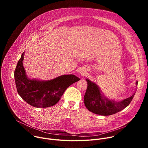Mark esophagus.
I'll list each match as a JSON object with an SVG mask.
<instances>
[{"label": "esophagus", "mask_w": 148, "mask_h": 148, "mask_svg": "<svg viewBox=\"0 0 148 148\" xmlns=\"http://www.w3.org/2000/svg\"><path fill=\"white\" fill-rule=\"evenodd\" d=\"M86 74V70H81V71H80V74H81V75H84Z\"/></svg>", "instance_id": "1"}]
</instances>
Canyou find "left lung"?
<instances>
[{"label": "left lung", "mask_w": 148, "mask_h": 148, "mask_svg": "<svg viewBox=\"0 0 148 148\" xmlns=\"http://www.w3.org/2000/svg\"><path fill=\"white\" fill-rule=\"evenodd\" d=\"M87 88L84 97V104L91 112L101 115L108 116L116 114L128 107L132 100L135 93L122 101H115L103 96L97 84L88 79ZM138 85V81L136 82Z\"/></svg>", "instance_id": "obj_1"}]
</instances>
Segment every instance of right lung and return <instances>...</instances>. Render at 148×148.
I'll return each instance as SVG.
<instances>
[{"label":"right lung","instance_id":"obj_1","mask_svg":"<svg viewBox=\"0 0 148 148\" xmlns=\"http://www.w3.org/2000/svg\"><path fill=\"white\" fill-rule=\"evenodd\" d=\"M23 52L14 70V79L18 95L27 103L36 108L53 106L60 100L66 90L80 79L69 74L62 75L53 79L40 81L30 79L23 65Z\"/></svg>","mask_w":148,"mask_h":148}]
</instances>
